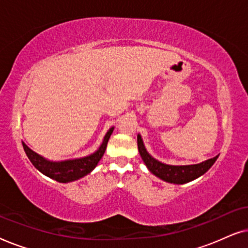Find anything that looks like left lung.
<instances>
[{"label":"left lung","mask_w":248,"mask_h":248,"mask_svg":"<svg viewBox=\"0 0 248 248\" xmlns=\"http://www.w3.org/2000/svg\"><path fill=\"white\" fill-rule=\"evenodd\" d=\"M138 148L142 160L144 161L149 170L157 177L162 179V181L172 183V184H185V183H188L193 179L200 177V176L205 174L218 159V155H216L215 158L208 159V160L203 161L201 164L186 166H171L162 164V162L158 161L157 159L151 157L148 154L140 134H138Z\"/></svg>","instance_id":"left-lung-1"}]
</instances>
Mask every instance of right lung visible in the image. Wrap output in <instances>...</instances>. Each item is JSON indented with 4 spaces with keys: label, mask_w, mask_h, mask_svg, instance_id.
Returning a JSON list of instances; mask_svg holds the SVG:
<instances>
[{
    "label": "right lung",
    "mask_w": 248,
    "mask_h": 248,
    "mask_svg": "<svg viewBox=\"0 0 248 248\" xmlns=\"http://www.w3.org/2000/svg\"><path fill=\"white\" fill-rule=\"evenodd\" d=\"M114 127H110L105 135L104 141L99 149L93 155H87V157L72 159V160H64V161H49L47 159L43 158L36 152H33L31 149L28 148L22 142L23 150H25L27 157L31 161V164L42 172L46 175L47 177L54 179L59 183H70L77 179L82 178L83 176L89 174L93 171L94 167L98 165V162L105 154L106 150L108 140H109L111 133H113Z\"/></svg>",
    "instance_id": "obj_1"
}]
</instances>
